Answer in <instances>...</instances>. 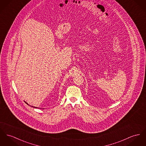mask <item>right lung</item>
Returning <instances> with one entry per match:
<instances>
[{"mask_svg":"<svg viewBox=\"0 0 146 146\" xmlns=\"http://www.w3.org/2000/svg\"><path fill=\"white\" fill-rule=\"evenodd\" d=\"M34 107V108H36V107Z\"/></svg>","mask_w":146,"mask_h":146,"instance_id":"right-lung-1","label":"right lung"}]
</instances>
